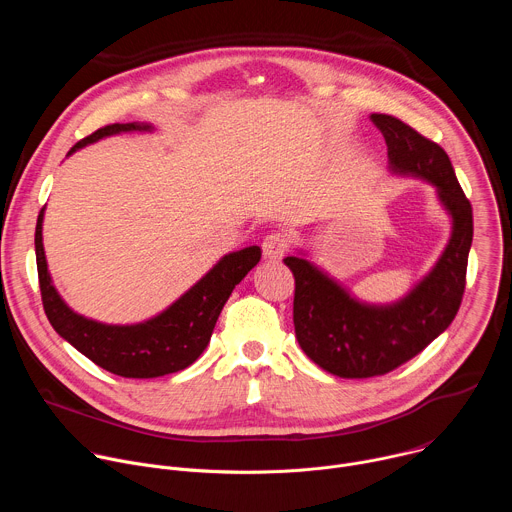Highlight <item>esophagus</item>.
<instances>
[{
  "label": "esophagus",
  "mask_w": 512,
  "mask_h": 512,
  "mask_svg": "<svg viewBox=\"0 0 512 512\" xmlns=\"http://www.w3.org/2000/svg\"><path fill=\"white\" fill-rule=\"evenodd\" d=\"M261 247L267 259H281L289 251V237L283 231H273L263 239Z\"/></svg>",
  "instance_id": "esophagus-1"
}]
</instances>
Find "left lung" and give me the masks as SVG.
Segmentation results:
<instances>
[{
  "label": "left lung",
  "mask_w": 512,
  "mask_h": 512,
  "mask_svg": "<svg viewBox=\"0 0 512 512\" xmlns=\"http://www.w3.org/2000/svg\"><path fill=\"white\" fill-rule=\"evenodd\" d=\"M381 129L395 172L415 174L437 188L454 218V233L433 271L399 304L362 306L300 257H285L294 273V326L302 350L324 371L344 379L381 377L417 356L456 318L472 247V204L442 145L385 113L371 115Z\"/></svg>",
  "instance_id": "left-lung-1"
}]
</instances>
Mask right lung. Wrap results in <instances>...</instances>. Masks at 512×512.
<instances>
[{"label":"right lung","mask_w":512,"mask_h":512,"mask_svg":"<svg viewBox=\"0 0 512 512\" xmlns=\"http://www.w3.org/2000/svg\"><path fill=\"white\" fill-rule=\"evenodd\" d=\"M133 129H150L137 123H111L72 145L70 154L105 135ZM42 218L36 223V265L46 318L52 328L97 367L125 379H154L184 371L206 348L214 324L233 294L235 285L259 263L261 249L247 247L225 255L190 291L164 314L135 326H105L87 320L72 310L56 294L46 269L42 247Z\"/></svg>","instance_id":"obj_1"}]
</instances>
